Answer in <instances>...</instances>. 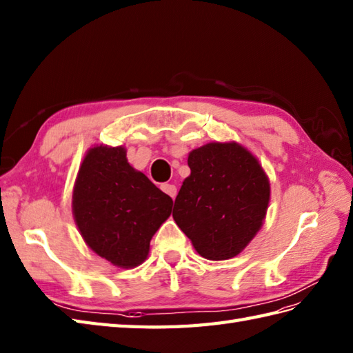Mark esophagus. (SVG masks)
<instances>
[{"label": "esophagus", "instance_id": "esophagus-1", "mask_svg": "<svg viewBox=\"0 0 353 353\" xmlns=\"http://www.w3.org/2000/svg\"><path fill=\"white\" fill-rule=\"evenodd\" d=\"M161 190L165 192L166 194H169L172 199H175V196H176V187L174 185V184H161Z\"/></svg>", "mask_w": 353, "mask_h": 353}]
</instances>
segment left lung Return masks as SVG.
<instances>
[{
    "label": "left lung",
    "mask_w": 353,
    "mask_h": 353,
    "mask_svg": "<svg viewBox=\"0 0 353 353\" xmlns=\"http://www.w3.org/2000/svg\"><path fill=\"white\" fill-rule=\"evenodd\" d=\"M188 175L175 199L178 228L205 259L241 253L261 230L268 210V175L238 142H210L188 154Z\"/></svg>",
    "instance_id": "8db88e82"
}]
</instances>
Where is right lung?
I'll return each mask as SVG.
<instances>
[{
    "mask_svg": "<svg viewBox=\"0 0 353 353\" xmlns=\"http://www.w3.org/2000/svg\"><path fill=\"white\" fill-rule=\"evenodd\" d=\"M172 205L128 163L124 147L94 145L85 154L72 196L74 223L85 244L114 266L134 268L145 262Z\"/></svg>",
    "mask_w": 353,
    "mask_h": 353,
    "instance_id": "add662e5",
    "label": "right lung"
}]
</instances>
